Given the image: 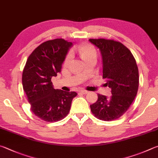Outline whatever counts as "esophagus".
Instances as JSON below:
<instances>
[{
  "mask_svg": "<svg viewBox=\"0 0 158 158\" xmlns=\"http://www.w3.org/2000/svg\"><path fill=\"white\" fill-rule=\"evenodd\" d=\"M79 93H82L83 94H85L88 93V90H79Z\"/></svg>",
  "mask_w": 158,
  "mask_h": 158,
  "instance_id": "esophagus-1",
  "label": "esophagus"
}]
</instances>
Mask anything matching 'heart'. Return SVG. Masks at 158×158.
<instances>
[{"instance_id": "1", "label": "heart", "mask_w": 158, "mask_h": 158, "mask_svg": "<svg viewBox=\"0 0 158 158\" xmlns=\"http://www.w3.org/2000/svg\"><path fill=\"white\" fill-rule=\"evenodd\" d=\"M78 51L80 53V55H81V58L84 60L85 59H86L87 57L93 55V54H96L95 49H94L91 45H89V44H84V45H80V46L78 47ZM71 57H72V54L69 52L67 54L66 57H65V62L68 63L70 60Z\"/></svg>"}]
</instances>
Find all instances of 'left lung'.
I'll list each match as a JSON object with an SVG mask.
<instances>
[{"instance_id":"1","label":"left lung","mask_w":158,"mask_h":158,"mask_svg":"<svg viewBox=\"0 0 158 158\" xmlns=\"http://www.w3.org/2000/svg\"><path fill=\"white\" fill-rule=\"evenodd\" d=\"M99 48L103 64V79L111 88L112 95L98 94V99L90 105L92 113L104 121L118 119L127 111L136 97L139 72L131 51L122 43L104 39H89Z\"/></svg>"}]
</instances>
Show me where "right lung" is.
Masks as SVG:
<instances>
[{
	"label": "right lung",
	"mask_w": 158,
	"mask_h": 158,
	"mask_svg": "<svg viewBox=\"0 0 158 158\" xmlns=\"http://www.w3.org/2000/svg\"><path fill=\"white\" fill-rule=\"evenodd\" d=\"M72 42L63 39L43 43L28 57L23 71V87L30 109L39 118L54 122L64 119L70 111L76 92L54 89L51 81L61 70Z\"/></svg>",
	"instance_id": "right-lung-1"
}]
</instances>
